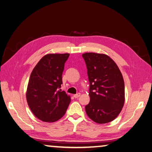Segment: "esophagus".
<instances>
[{"label": "esophagus", "instance_id": "esophagus-1", "mask_svg": "<svg viewBox=\"0 0 152 152\" xmlns=\"http://www.w3.org/2000/svg\"><path fill=\"white\" fill-rule=\"evenodd\" d=\"M80 96V93H77V94H74L73 96L75 97V98H77Z\"/></svg>", "mask_w": 152, "mask_h": 152}]
</instances>
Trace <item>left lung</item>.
<instances>
[{
  "label": "left lung",
  "mask_w": 152,
  "mask_h": 152,
  "mask_svg": "<svg viewBox=\"0 0 152 152\" xmlns=\"http://www.w3.org/2000/svg\"><path fill=\"white\" fill-rule=\"evenodd\" d=\"M87 69L90 102L87 116L98 124L115 120L124 106V82L121 70L108 56L89 52L82 54Z\"/></svg>",
  "instance_id": "1"
}]
</instances>
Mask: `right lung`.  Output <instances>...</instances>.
I'll use <instances>...</instances> for the list:
<instances>
[{
	"label": "right lung",
	"instance_id": "add662e5",
	"mask_svg": "<svg viewBox=\"0 0 152 152\" xmlns=\"http://www.w3.org/2000/svg\"><path fill=\"white\" fill-rule=\"evenodd\" d=\"M69 57V54L45 55L31 73L26 100L33 114L42 121H57L68 108L70 96L59 89L65 63Z\"/></svg>",
	"mask_w": 152,
	"mask_h": 152
}]
</instances>
